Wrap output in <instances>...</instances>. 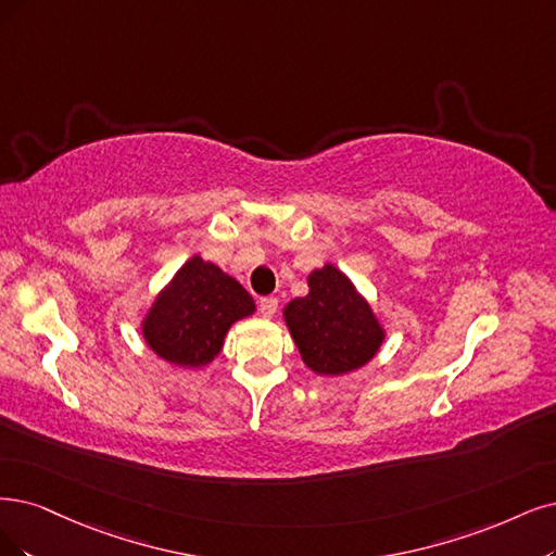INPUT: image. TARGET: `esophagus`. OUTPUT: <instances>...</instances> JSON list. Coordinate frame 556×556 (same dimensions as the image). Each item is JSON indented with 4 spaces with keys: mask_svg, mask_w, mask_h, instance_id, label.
I'll list each match as a JSON object with an SVG mask.
<instances>
[{
    "mask_svg": "<svg viewBox=\"0 0 556 556\" xmlns=\"http://www.w3.org/2000/svg\"><path fill=\"white\" fill-rule=\"evenodd\" d=\"M258 306H261V314L265 318H273L277 314V309H279V300L277 298H261Z\"/></svg>",
    "mask_w": 556,
    "mask_h": 556,
    "instance_id": "1",
    "label": "esophagus"
}]
</instances>
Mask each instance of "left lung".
Instances as JSON below:
<instances>
[{"instance_id":"obj_1","label":"left lung","mask_w":556,"mask_h":556,"mask_svg":"<svg viewBox=\"0 0 556 556\" xmlns=\"http://www.w3.org/2000/svg\"><path fill=\"white\" fill-rule=\"evenodd\" d=\"M306 283L309 293L283 309L302 362L318 376H343L371 362L384 330L355 283L330 263L314 270Z\"/></svg>"}]
</instances>
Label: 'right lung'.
Masks as SVG:
<instances>
[{"mask_svg": "<svg viewBox=\"0 0 556 556\" xmlns=\"http://www.w3.org/2000/svg\"><path fill=\"white\" fill-rule=\"evenodd\" d=\"M254 312L252 295L197 254L157 293L141 334L164 362L201 368L219 355L229 327Z\"/></svg>", "mask_w": 556, "mask_h": 556, "instance_id": "right-lung-1", "label": "right lung"}]
</instances>
